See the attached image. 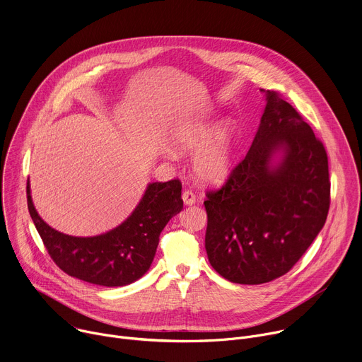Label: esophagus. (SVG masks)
<instances>
[{
  "mask_svg": "<svg viewBox=\"0 0 362 362\" xmlns=\"http://www.w3.org/2000/svg\"><path fill=\"white\" fill-rule=\"evenodd\" d=\"M182 199H183V202H185L186 206H192V204L196 203V196H194V193L190 192V190H185L183 194H182Z\"/></svg>",
  "mask_w": 362,
  "mask_h": 362,
  "instance_id": "esophagus-1",
  "label": "esophagus"
}]
</instances>
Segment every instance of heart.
Masks as SVG:
<instances>
[{"mask_svg":"<svg viewBox=\"0 0 362 362\" xmlns=\"http://www.w3.org/2000/svg\"><path fill=\"white\" fill-rule=\"evenodd\" d=\"M214 123L206 115L187 117L173 126L170 143L178 153L196 150L192 159V169L196 177L203 183L221 185L235 168L236 130L232 122H223L216 129H214ZM174 151L166 147L163 154L168 159L175 160L177 153Z\"/></svg>","mask_w":362,"mask_h":362,"instance_id":"1","label":"heart"}]
</instances>
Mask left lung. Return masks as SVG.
I'll return each mask as SVG.
<instances>
[{
    "instance_id": "obj_1",
    "label": "left lung",
    "mask_w": 362,
    "mask_h": 362,
    "mask_svg": "<svg viewBox=\"0 0 362 362\" xmlns=\"http://www.w3.org/2000/svg\"><path fill=\"white\" fill-rule=\"evenodd\" d=\"M267 105L245 159L204 200V247L225 279L259 285L285 275L314 242L329 209L322 143L278 93Z\"/></svg>"
}]
</instances>
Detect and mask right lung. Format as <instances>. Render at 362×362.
Segmentation results:
<instances>
[{
	"mask_svg": "<svg viewBox=\"0 0 362 362\" xmlns=\"http://www.w3.org/2000/svg\"><path fill=\"white\" fill-rule=\"evenodd\" d=\"M179 180L148 183L140 202L119 226L95 236H71L48 226L34 208L30 216L57 267L67 275L100 286H124L140 279L156 255L160 232L183 209Z\"/></svg>",
	"mask_w": 362,
	"mask_h": 362,
	"instance_id": "obj_1",
	"label": "right lung"
}]
</instances>
